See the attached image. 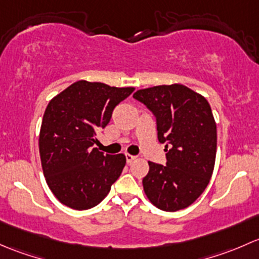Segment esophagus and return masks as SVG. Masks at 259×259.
Segmentation results:
<instances>
[{
    "mask_svg": "<svg viewBox=\"0 0 259 259\" xmlns=\"http://www.w3.org/2000/svg\"><path fill=\"white\" fill-rule=\"evenodd\" d=\"M135 159H136V156H132V154H128V153L126 154V161H127V163H128V164L132 163Z\"/></svg>",
    "mask_w": 259,
    "mask_h": 259,
    "instance_id": "esophagus-1",
    "label": "esophagus"
}]
</instances>
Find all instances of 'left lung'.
Instances as JSON below:
<instances>
[{"label": "left lung", "instance_id": "obj_1", "mask_svg": "<svg viewBox=\"0 0 259 259\" xmlns=\"http://www.w3.org/2000/svg\"><path fill=\"white\" fill-rule=\"evenodd\" d=\"M133 98L156 118L157 137L166 145V166L148 162L143 188L162 210L191 206L208 186L214 168L217 127L209 103L183 84L140 90Z\"/></svg>", "mask_w": 259, "mask_h": 259}]
</instances>
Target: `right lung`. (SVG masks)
Wrapping results in <instances>:
<instances>
[{"label":"right lung","instance_id":"1","mask_svg":"<svg viewBox=\"0 0 259 259\" xmlns=\"http://www.w3.org/2000/svg\"><path fill=\"white\" fill-rule=\"evenodd\" d=\"M133 91L78 81L50 101L39 132V154L47 185L65 206L78 210L97 206L121 176L124 154H105L93 146L114 107Z\"/></svg>","mask_w":259,"mask_h":259}]
</instances>
